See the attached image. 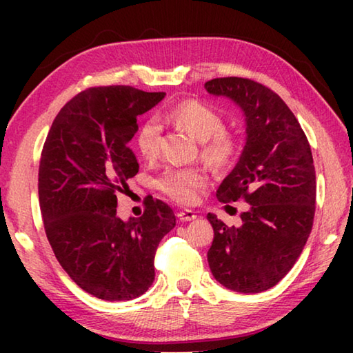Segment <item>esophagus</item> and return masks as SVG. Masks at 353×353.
<instances>
[{
    "label": "esophagus",
    "mask_w": 353,
    "mask_h": 353,
    "mask_svg": "<svg viewBox=\"0 0 353 353\" xmlns=\"http://www.w3.org/2000/svg\"><path fill=\"white\" fill-rule=\"evenodd\" d=\"M177 218H179V221L187 223V221H193L198 218V214H196V212H193V210H181L177 213Z\"/></svg>",
    "instance_id": "1"
}]
</instances>
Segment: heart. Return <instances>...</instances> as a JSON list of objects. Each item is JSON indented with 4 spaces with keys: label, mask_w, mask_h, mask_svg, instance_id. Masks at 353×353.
Here are the masks:
<instances>
[{
    "label": "heart",
    "mask_w": 353,
    "mask_h": 353,
    "mask_svg": "<svg viewBox=\"0 0 353 353\" xmlns=\"http://www.w3.org/2000/svg\"><path fill=\"white\" fill-rule=\"evenodd\" d=\"M170 118L202 141V159L214 170H224L235 160L238 141L234 135L224 130L223 117L210 105L194 99L183 101L172 107ZM160 134L162 126L159 119L149 118L143 121L135 139L143 157L148 160L157 157ZM205 185L207 176L198 168H168L157 179L159 190L181 204H193Z\"/></svg>",
    "instance_id": "1"
}]
</instances>
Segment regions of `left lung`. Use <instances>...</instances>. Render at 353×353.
Returning a JSON list of instances; mask_svg holds the SVG:
<instances>
[{
  "mask_svg": "<svg viewBox=\"0 0 353 353\" xmlns=\"http://www.w3.org/2000/svg\"><path fill=\"white\" fill-rule=\"evenodd\" d=\"M205 90L234 101L246 123V145L216 198L223 204L238 199L249 204L238 225L207 214L214 234L208 266L232 291H266L294 266L312 232V149L294 113L271 88L244 77H218L205 82Z\"/></svg>",
  "mask_w": 353,
  "mask_h": 353,
  "instance_id": "obj_1",
  "label": "left lung"
}]
</instances>
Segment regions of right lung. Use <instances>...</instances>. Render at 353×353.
Wrapping results in <instances>:
<instances>
[{
  "label": "right lung",
  "instance_id": "add662e5",
  "mask_svg": "<svg viewBox=\"0 0 353 353\" xmlns=\"http://www.w3.org/2000/svg\"><path fill=\"white\" fill-rule=\"evenodd\" d=\"M134 87L88 88L62 107L39 168L45 232L71 280L103 301H130L152 285L154 255L176 225L165 202L148 196L140 218L117 214V191L139 172L128 145L137 117L165 98Z\"/></svg>",
  "mask_w": 353,
  "mask_h": 353
}]
</instances>
